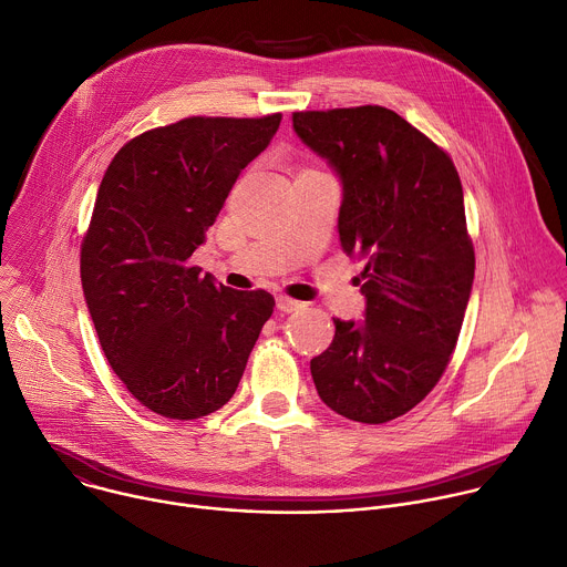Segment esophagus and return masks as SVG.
<instances>
[{
    "instance_id": "esophagus-1",
    "label": "esophagus",
    "mask_w": 567,
    "mask_h": 567,
    "mask_svg": "<svg viewBox=\"0 0 567 567\" xmlns=\"http://www.w3.org/2000/svg\"><path fill=\"white\" fill-rule=\"evenodd\" d=\"M276 305H278V309L285 311V313H291V311H296V309L302 307V302H298V300H293V298H289V296H276Z\"/></svg>"
}]
</instances>
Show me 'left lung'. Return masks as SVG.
Instances as JSON below:
<instances>
[{
	"label": "left lung",
	"instance_id": "1",
	"mask_svg": "<svg viewBox=\"0 0 567 567\" xmlns=\"http://www.w3.org/2000/svg\"><path fill=\"white\" fill-rule=\"evenodd\" d=\"M293 132L343 186L341 249L365 262L361 322L334 318L309 368L318 396L361 424L415 409L455 350L475 256L451 156L379 105L296 112Z\"/></svg>",
	"mask_w": 567,
	"mask_h": 567
}]
</instances>
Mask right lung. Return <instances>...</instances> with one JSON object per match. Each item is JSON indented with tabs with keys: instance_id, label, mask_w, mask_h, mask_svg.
Here are the masks:
<instances>
[{
	"instance_id": "right-lung-1",
	"label": "right lung",
	"mask_w": 567,
	"mask_h": 567,
	"mask_svg": "<svg viewBox=\"0 0 567 567\" xmlns=\"http://www.w3.org/2000/svg\"><path fill=\"white\" fill-rule=\"evenodd\" d=\"M280 118H184L132 138L105 171L80 278L112 370L161 417L219 411L274 313L265 289L217 285L188 260Z\"/></svg>"
}]
</instances>
